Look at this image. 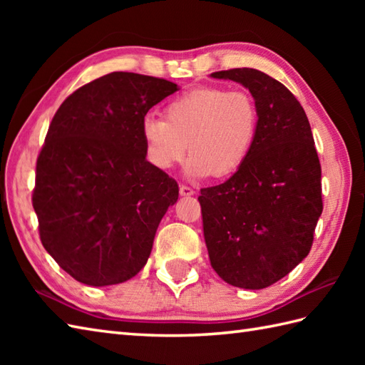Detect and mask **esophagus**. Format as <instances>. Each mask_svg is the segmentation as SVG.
Here are the masks:
<instances>
[{
  "mask_svg": "<svg viewBox=\"0 0 365 365\" xmlns=\"http://www.w3.org/2000/svg\"><path fill=\"white\" fill-rule=\"evenodd\" d=\"M180 196H192L195 195V190H192L191 187H187V185H180Z\"/></svg>",
  "mask_w": 365,
  "mask_h": 365,
  "instance_id": "34e87169",
  "label": "esophagus"
}]
</instances>
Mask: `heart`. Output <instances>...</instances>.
I'll return each mask as SVG.
<instances>
[{"instance_id":"heart-1","label":"heart","mask_w":365,"mask_h":365,"mask_svg":"<svg viewBox=\"0 0 365 365\" xmlns=\"http://www.w3.org/2000/svg\"><path fill=\"white\" fill-rule=\"evenodd\" d=\"M165 118L147 115L141 135L150 163L170 169L187 150L188 177H229L252 152L259 131V108L246 91L197 88L166 105Z\"/></svg>"}]
</instances>
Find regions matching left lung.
I'll list each match as a JSON object with an SVG mask.
<instances>
[{"mask_svg": "<svg viewBox=\"0 0 365 365\" xmlns=\"http://www.w3.org/2000/svg\"><path fill=\"white\" fill-rule=\"evenodd\" d=\"M212 76L250 89L259 131L245 165L224 183L200 190L208 257L222 281L260 290L311 251L323 212L320 160L307 115L282 83L247 67Z\"/></svg>", "mask_w": 365, "mask_h": 365, "instance_id": "obj_1", "label": "left lung"}]
</instances>
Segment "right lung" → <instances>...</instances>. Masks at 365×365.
<instances>
[{
	"label": "right lung",
	"mask_w": 365,
	"mask_h": 365,
	"mask_svg": "<svg viewBox=\"0 0 365 365\" xmlns=\"http://www.w3.org/2000/svg\"><path fill=\"white\" fill-rule=\"evenodd\" d=\"M175 91L168 80L113 72L76 89L54 114L33 207L46 252L78 282H125L149 259L178 185L145 160L141 125Z\"/></svg>",
	"instance_id": "1"
}]
</instances>
